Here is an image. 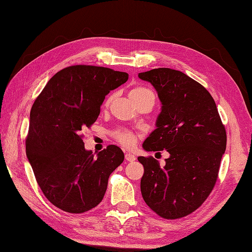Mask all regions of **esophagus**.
<instances>
[{"instance_id":"esophagus-1","label":"esophagus","mask_w":252,"mask_h":252,"mask_svg":"<svg viewBox=\"0 0 252 252\" xmlns=\"http://www.w3.org/2000/svg\"><path fill=\"white\" fill-rule=\"evenodd\" d=\"M125 158H126V160H127V162H134V160L136 159V158H135L134 154H131V153H126Z\"/></svg>"}]
</instances>
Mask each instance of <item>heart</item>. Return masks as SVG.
<instances>
[{"instance_id": "b5f03b06", "label": "heart", "mask_w": 252, "mask_h": 252, "mask_svg": "<svg viewBox=\"0 0 252 252\" xmlns=\"http://www.w3.org/2000/svg\"><path fill=\"white\" fill-rule=\"evenodd\" d=\"M146 95H153V94L151 90L147 89L145 87H135L131 90L130 93H128V96H130V99L132 101L140 99ZM109 101H111V99L107 100L106 104H108ZM116 136H117L118 140L122 145H125L126 147L133 146L135 144V141H136V136H135L133 133H130V132H118L117 134H116Z\"/></svg>"}]
</instances>
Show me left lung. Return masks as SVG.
<instances>
[{"label":"left lung","mask_w":252,"mask_h":252,"mask_svg":"<svg viewBox=\"0 0 252 252\" xmlns=\"http://www.w3.org/2000/svg\"><path fill=\"white\" fill-rule=\"evenodd\" d=\"M138 77L151 84L162 104L144 150L169 153L164 167L153 158H138L145 169L141 195L160 217L181 218L214 188L227 146L224 126L210 93L181 71L158 68Z\"/></svg>","instance_id":"1"}]
</instances>
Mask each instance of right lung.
<instances>
[{
    "instance_id": "add662e5",
    "label": "right lung",
    "mask_w": 252,
    "mask_h": 252,
    "mask_svg": "<svg viewBox=\"0 0 252 252\" xmlns=\"http://www.w3.org/2000/svg\"><path fill=\"white\" fill-rule=\"evenodd\" d=\"M128 74L109 68L71 66L51 77L31 109L27 157L49 201L64 212L84 213L105 195L109 175L124 162L119 147L96 156L80 132L100 115L105 95Z\"/></svg>"
}]
</instances>
